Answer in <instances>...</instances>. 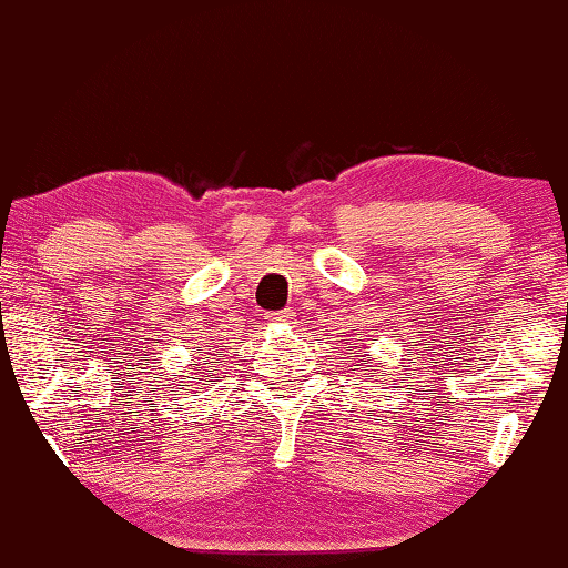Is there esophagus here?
I'll list each match as a JSON object with an SVG mask.
<instances>
[{
	"label": "esophagus",
	"mask_w": 568,
	"mask_h": 568,
	"mask_svg": "<svg viewBox=\"0 0 568 568\" xmlns=\"http://www.w3.org/2000/svg\"><path fill=\"white\" fill-rule=\"evenodd\" d=\"M267 321H273V323H285V321H291V311L271 313V315H267Z\"/></svg>",
	"instance_id": "obj_1"
}]
</instances>
